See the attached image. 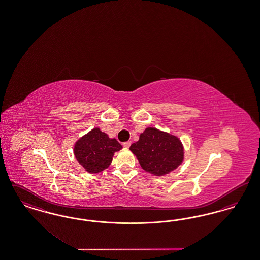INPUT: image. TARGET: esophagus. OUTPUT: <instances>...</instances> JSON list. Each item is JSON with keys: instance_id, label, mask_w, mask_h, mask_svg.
Segmentation results:
<instances>
[{"instance_id": "obj_1", "label": "esophagus", "mask_w": 260, "mask_h": 260, "mask_svg": "<svg viewBox=\"0 0 260 260\" xmlns=\"http://www.w3.org/2000/svg\"><path fill=\"white\" fill-rule=\"evenodd\" d=\"M131 145H132V142L131 141H126L123 144V146H124L125 148H126V149H127V148H129V147H131Z\"/></svg>"}]
</instances>
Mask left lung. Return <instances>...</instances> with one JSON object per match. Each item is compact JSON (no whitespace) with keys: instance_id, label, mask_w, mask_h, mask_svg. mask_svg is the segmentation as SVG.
I'll return each instance as SVG.
<instances>
[{"instance_id":"obj_1","label":"left lung","mask_w":260,"mask_h":260,"mask_svg":"<svg viewBox=\"0 0 260 260\" xmlns=\"http://www.w3.org/2000/svg\"><path fill=\"white\" fill-rule=\"evenodd\" d=\"M129 150L138 159L143 170L162 176L180 165L184 150L180 140L155 127H148Z\"/></svg>"}]
</instances>
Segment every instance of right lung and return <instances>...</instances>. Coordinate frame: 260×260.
<instances>
[{"instance_id":"1","label":"right lung","mask_w":260,"mask_h":260,"mask_svg":"<svg viewBox=\"0 0 260 260\" xmlns=\"http://www.w3.org/2000/svg\"><path fill=\"white\" fill-rule=\"evenodd\" d=\"M122 149L115 138L95 127L84 135L74 146V155L89 173H100L111 163L114 152Z\"/></svg>"}]
</instances>
